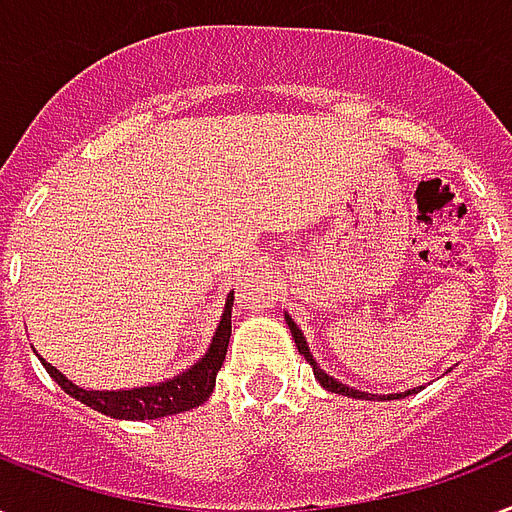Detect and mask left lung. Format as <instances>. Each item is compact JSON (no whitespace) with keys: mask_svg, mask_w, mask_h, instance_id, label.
Listing matches in <instances>:
<instances>
[{"mask_svg":"<svg viewBox=\"0 0 512 512\" xmlns=\"http://www.w3.org/2000/svg\"><path fill=\"white\" fill-rule=\"evenodd\" d=\"M288 328H291L293 342H296V347H299V352H301V355H304V358H307V363H310V366H312V371H315V379H318V382L323 384V387H326V390L339 392V395H347V398H366V400L374 398V395H368V392L352 390V387H347V384L336 382L334 376H328L326 371H323V368H320L318 363H315V360H312L310 347H307V342H304V334H301L299 328H296V323H293L291 318H288ZM411 392H417V390H408V392H403V395H411ZM403 395H387V398H403Z\"/></svg>","mask_w":512,"mask_h":512,"instance_id":"1","label":"left lung"}]
</instances>
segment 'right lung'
Listing matches in <instances>:
<instances>
[{"mask_svg": "<svg viewBox=\"0 0 512 512\" xmlns=\"http://www.w3.org/2000/svg\"><path fill=\"white\" fill-rule=\"evenodd\" d=\"M232 301H235V296L229 293L227 310H224V318H221L219 328H216L211 350L205 352V358L200 363H194L184 374L173 376L170 382L117 392L82 390V387L69 382L58 368L45 363V360H42V366L47 368V374L53 376L63 392H69L71 398H77L79 403L101 411L106 417L136 419V422H141V419H160L170 417V414H181V411H189V408L205 403L213 387H216V374H219L221 363L227 358L229 336H232Z\"/></svg>", "mask_w": 512, "mask_h": 512, "instance_id": "right-lung-1", "label": "right lung"}]
</instances>
